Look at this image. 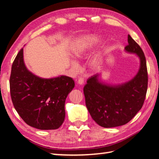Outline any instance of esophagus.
<instances>
[{
  "instance_id": "esophagus-1",
  "label": "esophagus",
  "mask_w": 159,
  "mask_h": 159,
  "mask_svg": "<svg viewBox=\"0 0 159 159\" xmlns=\"http://www.w3.org/2000/svg\"><path fill=\"white\" fill-rule=\"evenodd\" d=\"M77 83H78L80 85H83L84 83V79L83 77H80L78 79V81H77Z\"/></svg>"
}]
</instances>
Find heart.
<instances>
[{
    "label": "heart",
    "instance_id": "1",
    "mask_svg": "<svg viewBox=\"0 0 159 159\" xmlns=\"http://www.w3.org/2000/svg\"><path fill=\"white\" fill-rule=\"evenodd\" d=\"M98 42V38L95 36H86L81 39L78 40L75 44V47L73 49V54L77 58L82 57L86 51L92 46L96 44ZM71 66L74 69L79 68V65L75 61H71ZM98 65L97 61H94L93 66H97Z\"/></svg>",
    "mask_w": 159,
    "mask_h": 159
}]
</instances>
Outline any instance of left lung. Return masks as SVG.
<instances>
[{"mask_svg": "<svg viewBox=\"0 0 159 159\" xmlns=\"http://www.w3.org/2000/svg\"><path fill=\"white\" fill-rule=\"evenodd\" d=\"M125 50L135 54L140 60L139 71L131 80L110 85L101 82L97 73L91 76L84 87L88 110L102 127H116L128 123L142 107L146 98L148 72L145 55L129 34Z\"/></svg>", "mask_w": 159, "mask_h": 159, "instance_id": "1", "label": "left lung"}]
</instances>
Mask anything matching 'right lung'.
<instances>
[{
  "label": "right lung",
  "instance_id": "obj_1",
  "mask_svg": "<svg viewBox=\"0 0 159 159\" xmlns=\"http://www.w3.org/2000/svg\"><path fill=\"white\" fill-rule=\"evenodd\" d=\"M9 84L13 106L27 125L40 130L62 125L66 98L75 86L71 77L44 79L34 75L24 64L22 48L13 62Z\"/></svg>",
  "mask_w": 159,
  "mask_h": 159
}]
</instances>
